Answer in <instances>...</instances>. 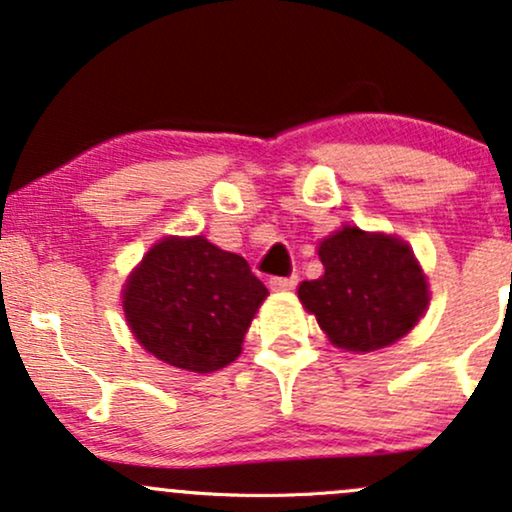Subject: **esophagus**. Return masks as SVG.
<instances>
[{"mask_svg":"<svg viewBox=\"0 0 512 512\" xmlns=\"http://www.w3.org/2000/svg\"><path fill=\"white\" fill-rule=\"evenodd\" d=\"M296 284H298V276H274V279H269V289L279 293L293 291L296 289Z\"/></svg>","mask_w":512,"mask_h":512,"instance_id":"esophagus-1","label":"esophagus"}]
</instances>
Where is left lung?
<instances>
[{"mask_svg":"<svg viewBox=\"0 0 512 512\" xmlns=\"http://www.w3.org/2000/svg\"><path fill=\"white\" fill-rule=\"evenodd\" d=\"M317 255L325 274L303 281L298 298L337 349H385L426 313V274L397 236L344 226L322 240Z\"/></svg>","mask_w":512,"mask_h":512,"instance_id":"obj_1","label":"left lung"}]
</instances>
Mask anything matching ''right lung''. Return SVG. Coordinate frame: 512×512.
Here are the masks:
<instances>
[{"label":"right lung","mask_w":512,"mask_h":512,"mask_svg":"<svg viewBox=\"0 0 512 512\" xmlns=\"http://www.w3.org/2000/svg\"><path fill=\"white\" fill-rule=\"evenodd\" d=\"M269 291L240 255L204 236H170L127 276L122 310L134 339L168 366L214 373L233 363Z\"/></svg>","instance_id":"add662e5"}]
</instances>
